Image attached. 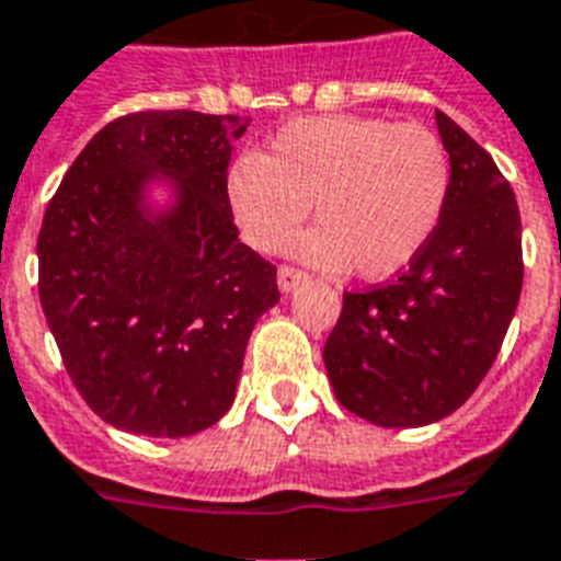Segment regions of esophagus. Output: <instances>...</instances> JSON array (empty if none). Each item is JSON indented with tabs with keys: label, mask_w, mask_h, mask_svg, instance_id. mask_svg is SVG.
Wrapping results in <instances>:
<instances>
[{
	"label": "esophagus",
	"mask_w": 561,
	"mask_h": 561,
	"mask_svg": "<svg viewBox=\"0 0 561 561\" xmlns=\"http://www.w3.org/2000/svg\"><path fill=\"white\" fill-rule=\"evenodd\" d=\"M304 284H307V275H304V272L291 270V266H280V270H277V286H280L284 295H289V291H295Z\"/></svg>",
	"instance_id": "esophagus-1"
}]
</instances>
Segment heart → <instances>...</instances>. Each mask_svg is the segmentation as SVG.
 Returning <instances> with one entry per match:
<instances>
[{"label":"heart","mask_w":561,"mask_h":561,"mask_svg":"<svg viewBox=\"0 0 561 561\" xmlns=\"http://www.w3.org/2000/svg\"><path fill=\"white\" fill-rule=\"evenodd\" d=\"M450 194V154L424 125L381 117L295 119L261 157L229 169L226 197L240 238L275 252L314 208L318 229L289 247L327 272L364 280L404 272L427 247Z\"/></svg>","instance_id":"b5f03b06"}]
</instances>
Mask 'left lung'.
<instances>
[{
    "label": "left lung",
    "mask_w": 561,
    "mask_h": 561,
    "mask_svg": "<svg viewBox=\"0 0 561 561\" xmlns=\"http://www.w3.org/2000/svg\"><path fill=\"white\" fill-rule=\"evenodd\" d=\"M450 194L404 275L346 291L323 346L341 407L375 427L447 419L493 367L522 295V217L493 157L436 111Z\"/></svg>",
    "instance_id": "1"
}]
</instances>
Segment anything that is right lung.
I'll return each mask as SVG.
<instances>
[{
  "label": "right lung",
  "instance_id": "1",
  "mask_svg": "<svg viewBox=\"0 0 561 561\" xmlns=\"http://www.w3.org/2000/svg\"><path fill=\"white\" fill-rule=\"evenodd\" d=\"M247 125L140 111L96 131L42 220L39 300L73 387L111 427L186 438L229 413L249 335L280 300L226 197Z\"/></svg>",
  "mask_w": 561,
  "mask_h": 561
}]
</instances>
